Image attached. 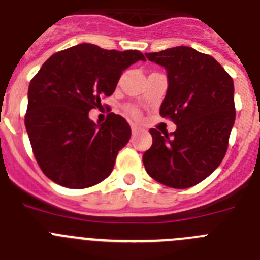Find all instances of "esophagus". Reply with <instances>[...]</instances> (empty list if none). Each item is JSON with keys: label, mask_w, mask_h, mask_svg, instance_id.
Wrapping results in <instances>:
<instances>
[{"label": "esophagus", "mask_w": 260, "mask_h": 260, "mask_svg": "<svg viewBox=\"0 0 260 260\" xmlns=\"http://www.w3.org/2000/svg\"><path fill=\"white\" fill-rule=\"evenodd\" d=\"M131 129H132V133L135 135V133H137L140 131V128L137 127V125H131Z\"/></svg>", "instance_id": "esophagus-1"}]
</instances>
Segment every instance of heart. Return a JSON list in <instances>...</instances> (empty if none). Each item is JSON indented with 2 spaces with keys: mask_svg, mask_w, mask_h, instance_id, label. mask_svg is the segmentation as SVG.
<instances>
[{
  "mask_svg": "<svg viewBox=\"0 0 260 260\" xmlns=\"http://www.w3.org/2000/svg\"><path fill=\"white\" fill-rule=\"evenodd\" d=\"M129 114H131V116H132V118H135V119H137L140 116V111L136 109V107H131Z\"/></svg>",
  "mask_w": 260,
  "mask_h": 260,
  "instance_id": "b5f03b06",
  "label": "heart"
}]
</instances>
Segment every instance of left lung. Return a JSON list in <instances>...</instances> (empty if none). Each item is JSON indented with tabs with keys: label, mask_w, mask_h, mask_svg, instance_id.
Wrapping results in <instances>:
<instances>
[{
	"label": "left lung",
	"mask_w": 260,
	"mask_h": 260,
	"mask_svg": "<svg viewBox=\"0 0 260 260\" xmlns=\"http://www.w3.org/2000/svg\"><path fill=\"white\" fill-rule=\"evenodd\" d=\"M145 55L167 70L159 114L176 124L170 135L149 131L153 145L142 156L145 170L163 185L190 188L210 176L226 153L236 119L233 80L215 58L189 46Z\"/></svg>",
	"instance_id": "8db88e82"
}]
</instances>
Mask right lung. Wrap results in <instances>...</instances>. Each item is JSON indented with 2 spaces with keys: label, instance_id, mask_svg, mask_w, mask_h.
I'll return each mask as SVG.
<instances>
[{
  "label": "right lung",
  "instance_id": "right-lung-1",
  "mask_svg": "<svg viewBox=\"0 0 260 260\" xmlns=\"http://www.w3.org/2000/svg\"><path fill=\"white\" fill-rule=\"evenodd\" d=\"M137 60H145L139 50L79 44L51 55L35 75L24 124L35 158L51 181L84 189L111 174L131 127L114 113L101 125L88 114L102 107V98L113 94L123 71Z\"/></svg>",
  "mask_w": 260,
  "mask_h": 260
}]
</instances>
